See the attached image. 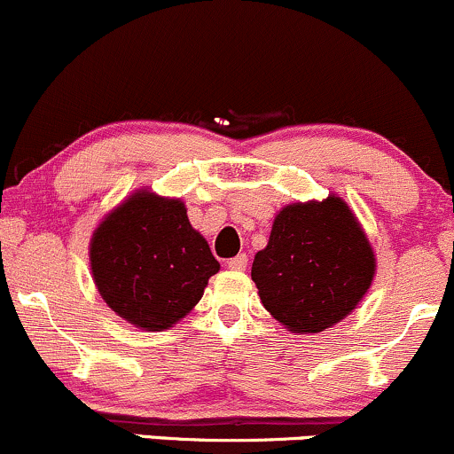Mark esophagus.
Listing matches in <instances>:
<instances>
[{
    "mask_svg": "<svg viewBox=\"0 0 454 454\" xmlns=\"http://www.w3.org/2000/svg\"><path fill=\"white\" fill-rule=\"evenodd\" d=\"M227 265H229V270L242 271V270H247V265H248V257H247V254H244V253H239L238 257L229 259V261H227Z\"/></svg>",
    "mask_w": 454,
    "mask_h": 454,
    "instance_id": "esophagus-1",
    "label": "esophagus"
}]
</instances>
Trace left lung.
Instances as JSON below:
<instances>
[{
	"label": "left lung",
	"mask_w": 454,
	"mask_h": 454,
	"mask_svg": "<svg viewBox=\"0 0 454 454\" xmlns=\"http://www.w3.org/2000/svg\"><path fill=\"white\" fill-rule=\"evenodd\" d=\"M374 270L364 229L340 197L329 195L282 207L250 276L276 321L293 333H318L355 310Z\"/></svg>",
	"instance_id": "obj_1"
}]
</instances>
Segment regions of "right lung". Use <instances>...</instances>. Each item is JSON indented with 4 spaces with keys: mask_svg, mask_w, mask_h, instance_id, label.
<instances>
[{
    "mask_svg": "<svg viewBox=\"0 0 454 454\" xmlns=\"http://www.w3.org/2000/svg\"><path fill=\"white\" fill-rule=\"evenodd\" d=\"M218 268L206 239L191 227L183 201L148 191L116 207L90 239L99 295L146 332L178 323L201 300Z\"/></svg>",
    "mask_w": 454,
    "mask_h": 454,
    "instance_id": "1",
    "label": "right lung"
}]
</instances>
